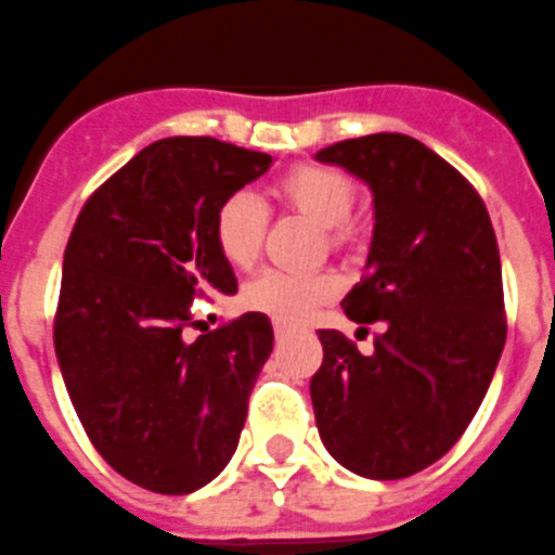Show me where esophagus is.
<instances>
[{
	"mask_svg": "<svg viewBox=\"0 0 555 555\" xmlns=\"http://www.w3.org/2000/svg\"><path fill=\"white\" fill-rule=\"evenodd\" d=\"M274 336H278V339H286L288 336V328L283 323H274Z\"/></svg>",
	"mask_w": 555,
	"mask_h": 555,
	"instance_id": "1",
	"label": "esophagus"
}]
</instances>
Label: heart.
<instances>
[{"instance_id":"heart-1","label":"heart","mask_w":555,"mask_h":555,"mask_svg":"<svg viewBox=\"0 0 555 555\" xmlns=\"http://www.w3.org/2000/svg\"><path fill=\"white\" fill-rule=\"evenodd\" d=\"M278 193L297 212L309 216L325 230H334L331 241L343 244V224L350 219L357 202L353 182L345 173L314 163L297 165L283 173ZM263 232H267V207L260 205L255 193L235 191L221 198L212 216V241L230 267H253L260 255ZM336 288L339 283L331 274H292L269 269L246 283L244 306L272 317L274 323L300 325L314 314L317 306H323L336 295Z\"/></svg>"}]
</instances>
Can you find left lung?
I'll use <instances>...</instances> for the list:
<instances>
[{"label":"left lung","instance_id":"8db88e82","mask_svg":"<svg viewBox=\"0 0 555 555\" xmlns=\"http://www.w3.org/2000/svg\"><path fill=\"white\" fill-rule=\"evenodd\" d=\"M317 159L373 193L367 274L343 309L353 323L382 325L371 357L339 331H320L317 429L353 475L401 480L457 443L503 353L494 227L475 188L413 137L343 140Z\"/></svg>","mask_w":555,"mask_h":555}]
</instances>
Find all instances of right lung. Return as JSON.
Here are the masks:
<instances>
[{
    "instance_id": "add662e5",
    "label": "right lung",
    "mask_w": 555,
    "mask_h": 555,
    "mask_svg": "<svg viewBox=\"0 0 555 555\" xmlns=\"http://www.w3.org/2000/svg\"><path fill=\"white\" fill-rule=\"evenodd\" d=\"M269 165L212 137L156 140L89 196L66 244L52 334L66 392L103 461L156 494H191L230 463L272 353L260 311L182 334L196 297L238 292L212 216Z\"/></svg>"
}]
</instances>
